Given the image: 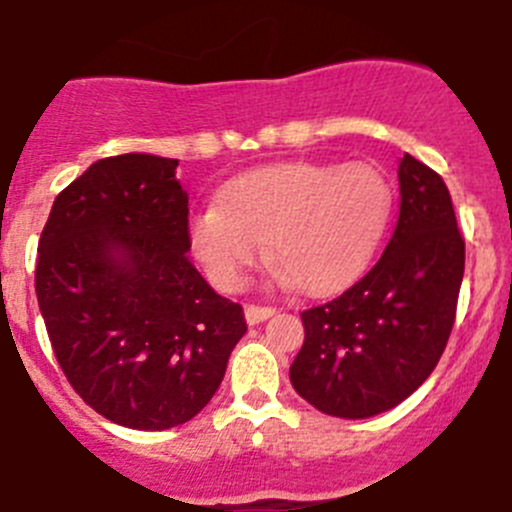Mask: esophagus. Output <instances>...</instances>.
Segmentation results:
<instances>
[{
  "mask_svg": "<svg viewBox=\"0 0 512 512\" xmlns=\"http://www.w3.org/2000/svg\"><path fill=\"white\" fill-rule=\"evenodd\" d=\"M275 312H277L275 307H270V305H247L245 307V317H247V322H250V325H260L262 320L272 317Z\"/></svg>",
  "mask_w": 512,
  "mask_h": 512,
  "instance_id": "esophagus-1",
  "label": "esophagus"
}]
</instances>
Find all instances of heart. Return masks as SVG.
<instances>
[{
    "label": "heart",
    "instance_id": "b5f03b06",
    "mask_svg": "<svg viewBox=\"0 0 512 512\" xmlns=\"http://www.w3.org/2000/svg\"><path fill=\"white\" fill-rule=\"evenodd\" d=\"M393 190L377 167L285 162L237 177L197 212L190 240L207 275L237 290L265 260L310 295L340 290L375 252Z\"/></svg>",
    "mask_w": 512,
    "mask_h": 512
}]
</instances>
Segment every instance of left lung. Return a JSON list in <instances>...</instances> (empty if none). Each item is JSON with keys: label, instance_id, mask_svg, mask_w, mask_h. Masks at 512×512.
<instances>
[{"label": "left lung", "instance_id": "1", "mask_svg": "<svg viewBox=\"0 0 512 512\" xmlns=\"http://www.w3.org/2000/svg\"><path fill=\"white\" fill-rule=\"evenodd\" d=\"M400 215L380 260L342 295L302 312L290 382L312 408L360 420L395 408L438 365L455 322L465 240L443 177L398 167Z\"/></svg>", "mask_w": 512, "mask_h": 512}]
</instances>
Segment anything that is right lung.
Returning <instances> with one entry per match:
<instances>
[{
	"label": "right lung",
	"mask_w": 512,
	"mask_h": 512,
	"mask_svg": "<svg viewBox=\"0 0 512 512\" xmlns=\"http://www.w3.org/2000/svg\"><path fill=\"white\" fill-rule=\"evenodd\" d=\"M180 162L99 160L64 187L39 237V310L74 393L112 423L167 430L195 418L247 332L187 257Z\"/></svg>",
	"instance_id": "add662e5"
}]
</instances>
